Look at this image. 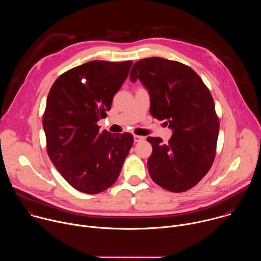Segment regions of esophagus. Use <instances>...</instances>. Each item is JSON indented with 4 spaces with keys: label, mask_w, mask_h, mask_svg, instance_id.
<instances>
[{
    "label": "esophagus",
    "mask_w": 261,
    "mask_h": 261,
    "mask_svg": "<svg viewBox=\"0 0 261 261\" xmlns=\"http://www.w3.org/2000/svg\"><path fill=\"white\" fill-rule=\"evenodd\" d=\"M144 139L143 136H140V135H134V142H139V141H142Z\"/></svg>",
    "instance_id": "obj_1"
}]
</instances>
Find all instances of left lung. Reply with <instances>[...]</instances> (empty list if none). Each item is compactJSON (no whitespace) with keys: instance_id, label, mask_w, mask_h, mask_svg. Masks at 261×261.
I'll list each match as a JSON object with an SVG mask.
<instances>
[{"instance_id":"8db88e82","label":"left lung","mask_w":261,"mask_h":261,"mask_svg":"<svg viewBox=\"0 0 261 261\" xmlns=\"http://www.w3.org/2000/svg\"><path fill=\"white\" fill-rule=\"evenodd\" d=\"M150 94L151 115L172 130L167 144L147 137L153 152L147 160L152 179L171 192L193 188L211 169L219 134L213 97L198 74L176 61L147 58L136 62L130 81Z\"/></svg>"}]
</instances>
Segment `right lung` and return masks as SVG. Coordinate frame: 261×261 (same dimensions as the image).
I'll return each instance as SVG.
<instances>
[{"mask_svg":"<svg viewBox=\"0 0 261 261\" xmlns=\"http://www.w3.org/2000/svg\"><path fill=\"white\" fill-rule=\"evenodd\" d=\"M133 62L91 61L63 73L53 85L43 115L47 154L76 190L100 193L114 185L133 144L130 133L100 132L114 96Z\"/></svg>","mask_w":261,"mask_h":261,"instance_id":"right-lung-1","label":"right lung"}]
</instances>
